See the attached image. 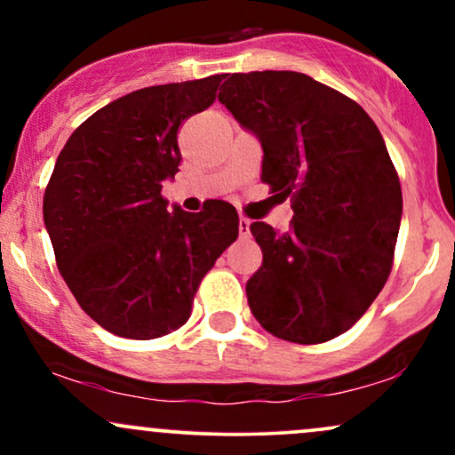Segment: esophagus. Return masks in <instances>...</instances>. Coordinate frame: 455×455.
Instances as JSON below:
<instances>
[{
  "mask_svg": "<svg viewBox=\"0 0 455 455\" xmlns=\"http://www.w3.org/2000/svg\"><path fill=\"white\" fill-rule=\"evenodd\" d=\"M239 235H242V237L250 235V220H245V218L239 220Z\"/></svg>",
  "mask_w": 455,
  "mask_h": 455,
  "instance_id": "esophagus-1",
  "label": "esophagus"
}]
</instances>
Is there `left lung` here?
Here are the masks:
<instances>
[{
    "label": "left lung",
    "mask_w": 455,
    "mask_h": 455,
    "mask_svg": "<svg viewBox=\"0 0 455 455\" xmlns=\"http://www.w3.org/2000/svg\"><path fill=\"white\" fill-rule=\"evenodd\" d=\"M218 100L259 139L260 180L293 203L289 233L250 224L263 250L250 310L282 340H331L377 299L398 242L400 180L377 124L301 72L224 76Z\"/></svg>",
    "instance_id": "1"
}]
</instances>
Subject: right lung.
I'll return each mask as SVG.
<instances>
[{
	"mask_svg": "<svg viewBox=\"0 0 455 455\" xmlns=\"http://www.w3.org/2000/svg\"><path fill=\"white\" fill-rule=\"evenodd\" d=\"M222 75L117 98L78 126L44 192V227L78 306L122 338L151 340L190 318L192 299L239 235L227 201L166 212L180 169L177 130L216 100Z\"/></svg>",
	"mask_w": 455,
	"mask_h": 455,
	"instance_id": "right-lung-1",
	"label": "right lung"
}]
</instances>
